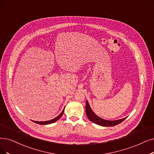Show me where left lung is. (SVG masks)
I'll use <instances>...</instances> for the list:
<instances>
[{
    "label": "left lung",
    "instance_id": "left-lung-1",
    "mask_svg": "<svg viewBox=\"0 0 154 154\" xmlns=\"http://www.w3.org/2000/svg\"><path fill=\"white\" fill-rule=\"evenodd\" d=\"M85 110H86V114H87V116L88 117V118L91 121V122H94V123L100 125L102 126H114L116 125H118L121 122L123 121L126 118L122 119H119V120H116V121H107L99 117H98L97 115L94 114V112L92 111L88 102L87 101L86 102V107H85Z\"/></svg>",
    "mask_w": 154,
    "mask_h": 154
}]
</instances>
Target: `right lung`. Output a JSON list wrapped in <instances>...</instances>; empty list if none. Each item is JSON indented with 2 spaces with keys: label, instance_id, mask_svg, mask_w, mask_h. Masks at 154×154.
I'll list each match as a JSON object with an SVG mask.
<instances>
[{
  "label": "right lung",
  "instance_id": "1",
  "mask_svg": "<svg viewBox=\"0 0 154 154\" xmlns=\"http://www.w3.org/2000/svg\"><path fill=\"white\" fill-rule=\"evenodd\" d=\"M64 108H65V107H64ZM64 109H63L62 112H61L57 117H56V118H54V119H52V120L47 121H42V122H40V121L38 122V121H33V122H35V123H36V124H39V125H48V124L53 123V122H55L56 121H57L58 119H59L61 118V116H62V115H63V113H64Z\"/></svg>",
  "mask_w": 154,
  "mask_h": 154
}]
</instances>
